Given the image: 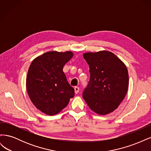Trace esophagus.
Instances as JSON below:
<instances>
[{
  "mask_svg": "<svg viewBox=\"0 0 151 151\" xmlns=\"http://www.w3.org/2000/svg\"><path fill=\"white\" fill-rule=\"evenodd\" d=\"M74 91H75L76 94L78 93L79 91V88H78V87H77V86L74 87Z\"/></svg>",
  "mask_w": 151,
  "mask_h": 151,
  "instance_id": "obj_1",
  "label": "esophagus"
}]
</instances>
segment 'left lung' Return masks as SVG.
I'll list each match as a JSON object with an SVG mask.
<instances>
[{"label": "left lung", "mask_w": 151, "mask_h": 151, "mask_svg": "<svg viewBox=\"0 0 151 151\" xmlns=\"http://www.w3.org/2000/svg\"><path fill=\"white\" fill-rule=\"evenodd\" d=\"M90 80L83 97L91 110L99 115L112 113L125 98L129 88L125 64L111 52H86Z\"/></svg>", "instance_id": "obj_1"}]
</instances>
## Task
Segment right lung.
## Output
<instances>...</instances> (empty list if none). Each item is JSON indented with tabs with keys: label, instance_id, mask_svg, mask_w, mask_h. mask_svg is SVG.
<instances>
[{
	"label": "right lung",
	"instance_id": "right-lung-1",
	"mask_svg": "<svg viewBox=\"0 0 151 151\" xmlns=\"http://www.w3.org/2000/svg\"><path fill=\"white\" fill-rule=\"evenodd\" d=\"M73 55L70 51L47 52L35 58L29 67L27 92L35 106L46 115L60 113L74 96V89L63 72Z\"/></svg>",
	"mask_w": 151,
	"mask_h": 151
}]
</instances>
